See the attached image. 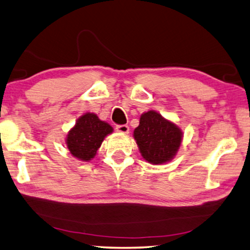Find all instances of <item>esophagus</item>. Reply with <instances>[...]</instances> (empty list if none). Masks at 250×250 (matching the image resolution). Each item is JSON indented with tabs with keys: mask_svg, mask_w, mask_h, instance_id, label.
I'll list each match as a JSON object with an SVG mask.
<instances>
[{
	"mask_svg": "<svg viewBox=\"0 0 250 250\" xmlns=\"http://www.w3.org/2000/svg\"><path fill=\"white\" fill-rule=\"evenodd\" d=\"M116 130H117V132L122 133V134H126V133H129V125H117Z\"/></svg>",
	"mask_w": 250,
	"mask_h": 250,
	"instance_id": "34e87169",
	"label": "esophagus"
}]
</instances>
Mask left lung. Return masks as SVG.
Masks as SVG:
<instances>
[{
	"label": "left lung",
	"mask_w": 250,
	"mask_h": 250,
	"mask_svg": "<svg viewBox=\"0 0 250 250\" xmlns=\"http://www.w3.org/2000/svg\"><path fill=\"white\" fill-rule=\"evenodd\" d=\"M133 137L143 159L152 164H163L174 158L183 135L175 124L150 110L141 115Z\"/></svg>",
	"instance_id": "8db88e82"
}]
</instances>
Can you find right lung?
Returning <instances> with one entry per match:
<instances>
[{
	"label": "right lung",
	"instance_id": "obj_1",
	"mask_svg": "<svg viewBox=\"0 0 250 250\" xmlns=\"http://www.w3.org/2000/svg\"><path fill=\"white\" fill-rule=\"evenodd\" d=\"M113 131L112 126L101 121L95 113L87 112L76 122L67 134L66 145L71 154L82 161L95 158L104 139Z\"/></svg>",
	"mask_w": 250,
	"mask_h": 250
}]
</instances>
